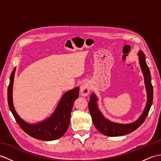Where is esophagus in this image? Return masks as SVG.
Wrapping results in <instances>:
<instances>
[{
    "instance_id": "1",
    "label": "esophagus",
    "mask_w": 161,
    "mask_h": 161,
    "mask_svg": "<svg viewBox=\"0 0 161 161\" xmlns=\"http://www.w3.org/2000/svg\"><path fill=\"white\" fill-rule=\"evenodd\" d=\"M91 89V84L88 81H84L82 83L80 87V93L82 96H87L90 92Z\"/></svg>"
}]
</instances>
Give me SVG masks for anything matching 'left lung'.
Wrapping results in <instances>:
<instances>
[{"label":"left lung","instance_id":"obj_1","mask_svg":"<svg viewBox=\"0 0 161 161\" xmlns=\"http://www.w3.org/2000/svg\"><path fill=\"white\" fill-rule=\"evenodd\" d=\"M138 55H139V65L144 77V82L147 92V102L143 112L137 120L126 124L110 121L109 119L104 117L102 112L100 111L97 104V97L94 92H92L90 96L88 109L91 115L93 124L98 130V131L103 135L108 136H120L131 133L144 122L148 114L153 102V87L151 81V75L145 61V56L143 52L141 50L139 51Z\"/></svg>","mask_w":161,"mask_h":161}]
</instances>
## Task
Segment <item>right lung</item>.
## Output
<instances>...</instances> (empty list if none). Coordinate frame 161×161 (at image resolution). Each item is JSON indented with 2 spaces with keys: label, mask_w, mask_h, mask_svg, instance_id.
<instances>
[{
  "label": "right lung",
  "mask_w": 161,
  "mask_h": 161,
  "mask_svg": "<svg viewBox=\"0 0 161 161\" xmlns=\"http://www.w3.org/2000/svg\"><path fill=\"white\" fill-rule=\"evenodd\" d=\"M16 67L11 73L9 85L7 89V100L9 109L18 124L31 137L42 141H53L61 138L66 132L70 123V113L74 102L79 97V87L70 90L64 93L58 106L49 117L36 123L25 121L16 111L13 103V85Z\"/></svg>",
  "instance_id": "add662e5"
}]
</instances>
